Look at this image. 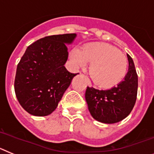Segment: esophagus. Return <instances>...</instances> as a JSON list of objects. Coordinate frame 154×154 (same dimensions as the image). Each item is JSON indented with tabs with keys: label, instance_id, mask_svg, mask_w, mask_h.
<instances>
[{
	"label": "esophagus",
	"instance_id": "1",
	"mask_svg": "<svg viewBox=\"0 0 154 154\" xmlns=\"http://www.w3.org/2000/svg\"><path fill=\"white\" fill-rule=\"evenodd\" d=\"M88 85H89V86H91V83L89 82V81L88 82Z\"/></svg>",
	"mask_w": 154,
	"mask_h": 154
}]
</instances>
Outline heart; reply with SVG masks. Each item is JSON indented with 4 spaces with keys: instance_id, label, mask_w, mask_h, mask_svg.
Wrapping results in <instances>:
<instances>
[{
    "instance_id": "1",
    "label": "heart",
    "mask_w": 154,
    "mask_h": 154,
    "mask_svg": "<svg viewBox=\"0 0 154 154\" xmlns=\"http://www.w3.org/2000/svg\"><path fill=\"white\" fill-rule=\"evenodd\" d=\"M70 58L77 67L90 63V76L97 86L110 88L119 84L127 73L128 60L115 46L104 42H92L80 49H73Z\"/></svg>"
}]
</instances>
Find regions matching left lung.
Wrapping results in <instances>:
<instances>
[{"label":"left lung","instance_id":"left-lung-1","mask_svg":"<svg viewBox=\"0 0 154 154\" xmlns=\"http://www.w3.org/2000/svg\"><path fill=\"white\" fill-rule=\"evenodd\" d=\"M129 70L122 81L109 90L87 88L85 99L92 117L103 123L122 121L130 114L137 96L138 76L133 59L127 54Z\"/></svg>","mask_w":154,"mask_h":154}]
</instances>
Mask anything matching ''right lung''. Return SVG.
Wrapping results in <instances>:
<instances>
[{"label": "right lung", "instance_id": "1", "mask_svg": "<svg viewBox=\"0 0 154 154\" xmlns=\"http://www.w3.org/2000/svg\"><path fill=\"white\" fill-rule=\"evenodd\" d=\"M75 37V33L45 36L25 50L17 66L14 91L20 105L29 114H51L77 75L64 66L68 58L65 43H72Z\"/></svg>", "mask_w": 154, "mask_h": 154}]
</instances>
